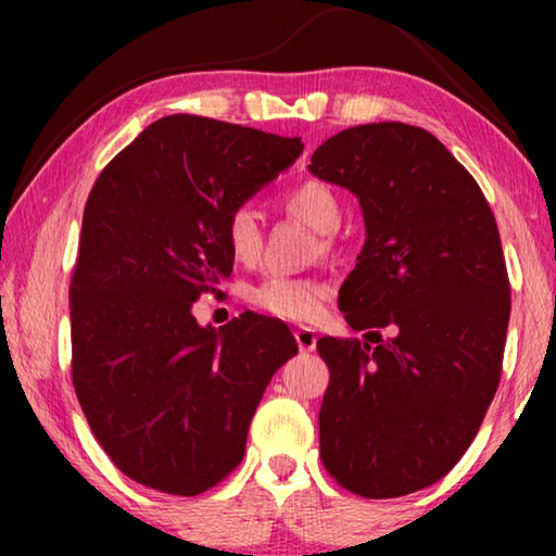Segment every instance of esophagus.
<instances>
[{
	"label": "esophagus",
	"instance_id": "obj_1",
	"mask_svg": "<svg viewBox=\"0 0 556 556\" xmlns=\"http://www.w3.org/2000/svg\"><path fill=\"white\" fill-rule=\"evenodd\" d=\"M294 338H296V345H299L301 353H312L316 348V331H314V328L301 326L294 331Z\"/></svg>",
	"mask_w": 556,
	"mask_h": 556
}]
</instances>
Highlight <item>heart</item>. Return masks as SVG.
<instances>
[{"mask_svg": "<svg viewBox=\"0 0 556 556\" xmlns=\"http://www.w3.org/2000/svg\"><path fill=\"white\" fill-rule=\"evenodd\" d=\"M281 208L312 225L318 232H331L341 223V201L331 186L316 178H304L281 193ZM223 240L230 257L240 265H255L262 252V230L257 213L248 203L235 205L223 220ZM328 248V240H324ZM331 287L314 277L275 275L244 289V299L269 316L287 321H312L324 312Z\"/></svg>", "mask_w": 556, "mask_h": 556, "instance_id": "1", "label": "heart"}]
</instances>
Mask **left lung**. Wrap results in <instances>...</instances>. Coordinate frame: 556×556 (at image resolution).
I'll use <instances>...</instances> for the list:
<instances>
[{"mask_svg":"<svg viewBox=\"0 0 556 556\" xmlns=\"http://www.w3.org/2000/svg\"><path fill=\"white\" fill-rule=\"evenodd\" d=\"M308 172L357 195L368 232L338 306L372 341L316 343L331 370L324 468L370 501L421 491L466 454L501 382L510 279L495 215L448 149L404 122L338 131Z\"/></svg>","mask_w":556,"mask_h":556,"instance_id":"obj_1","label":"left lung"}]
</instances>
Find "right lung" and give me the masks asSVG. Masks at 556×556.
Masks as SVG:
<instances>
[{"instance_id": "1", "label": "right lung", "mask_w": 556, "mask_h": 556, "mask_svg": "<svg viewBox=\"0 0 556 556\" xmlns=\"http://www.w3.org/2000/svg\"><path fill=\"white\" fill-rule=\"evenodd\" d=\"M304 152L301 139L168 115L102 168L71 275L73 388L122 473L201 495L244 456L262 392L299 345L244 314L215 331L191 306L230 277L223 220Z\"/></svg>"}]
</instances>
